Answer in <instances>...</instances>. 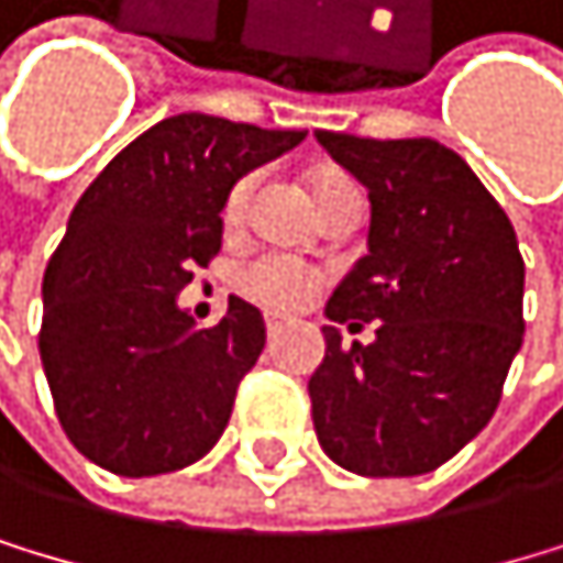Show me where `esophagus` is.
<instances>
[{
	"label": "esophagus",
	"mask_w": 563,
	"mask_h": 563,
	"mask_svg": "<svg viewBox=\"0 0 563 563\" xmlns=\"http://www.w3.org/2000/svg\"><path fill=\"white\" fill-rule=\"evenodd\" d=\"M279 329H284V321H279V318H266V332L269 335H276Z\"/></svg>",
	"instance_id": "1"
}]
</instances>
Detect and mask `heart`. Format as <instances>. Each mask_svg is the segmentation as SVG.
<instances>
[{"instance_id":"obj_1","label":"heart","mask_w":563,"mask_h":563,"mask_svg":"<svg viewBox=\"0 0 563 563\" xmlns=\"http://www.w3.org/2000/svg\"><path fill=\"white\" fill-rule=\"evenodd\" d=\"M255 189H258V173H245L242 179H234V186L228 189L224 197V224L231 231H239L249 221V210L255 200ZM311 194L318 200V207L332 203L339 197H350L360 194L353 186V179H345L342 173H318L311 179ZM324 273L300 263V258L290 255H279V252H263V255H252L245 263L234 266V290L242 297L255 300L269 311H297L305 308L308 300L318 294Z\"/></svg>"}]
</instances>
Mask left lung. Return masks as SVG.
<instances>
[{
    "label": "left lung",
    "instance_id": "obj_1",
    "mask_svg": "<svg viewBox=\"0 0 563 563\" xmlns=\"http://www.w3.org/2000/svg\"><path fill=\"white\" fill-rule=\"evenodd\" d=\"M318 141L369 194V252L324 314L354 331L382 321L369 346L321 329L324 360L308 380L318 443L363 477L429 474L492 422L522 345L516 231L440 141Z\"/></svg>",
    "mask_w": 563,
    "mask_h": 563
}]
</instances>
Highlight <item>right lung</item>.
<instances>
[{
    "mask_svg": "<svg viewBox=\"0 0 563 563\" xmlns=\"http://www.w3.org/2000/svg\"><path fill=\"white\" fill-rule=\"evenodd\" d=\"M305 131L207 113L155 123L75 203L44 273L41 363L71 446L120 477L197 464L266 345L258 308L197 329L176 297L221 252L224 197Z\"/></svg>",
    "mask_w": 563,
    "mask_h": 563,
    "instance_id": "obj_1",
    "label": "right lung"
}]
</instances>
